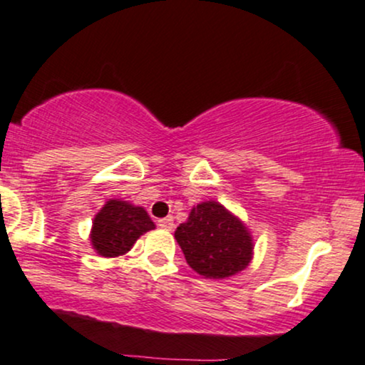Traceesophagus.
I'll list each match as a JSON object with an SVG mask.
<instances>
[{
	"label": "esophagus",
	"mask_w": 365,
	"mask_h": 365,
	"mask_svg": "<svg viewBox=\"0 0 365 365\" xmlns=\"http://www.w3.org/2000/svg\"><path fill=\"white\" fill-rule=\"evenodd\" d=\"M157 225L160 227V229H164V230H173V229H174V220H173V217L160 218V220L157 222Z\"/></svg>",
	"instance_id": "1"
}]
</instances>
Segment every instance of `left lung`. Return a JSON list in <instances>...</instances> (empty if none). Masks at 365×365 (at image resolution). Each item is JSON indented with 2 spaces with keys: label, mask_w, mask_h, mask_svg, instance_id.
Here are the masks:
<instances>
[{
  "label": "left lung",
  "mask_w": 365,
  "mask_h": 365,
  "mask_svg": "<svg viewBox=\"0 0 365 365\" xmlns=\"http://www.w3.org/2000/svg\"><path fill=\"white\" fill-rule=\"evenodd\" d=\"M175 241L187 264L210 280H225L250 267L252 235L246 224L215 200L192 207L190 217L175 229Z\"/></svg>",
  "instance_id": "1"
}]
</instances>
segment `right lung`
Returning <instances> with one entry per match:
<instances>
[{
  "label": "right lung",
  "instance_id": "1",
  "mask_svg": "<svg viewBox=\"0 0 365 365\" xmlns=\"http://www.w3.org/2000/svg\"><path fill=\"white\" fill-rule=\"evenodd\" d=\"M155 229L143 207L124 200H109L93 217L90 242L98 256L118 258L135 246L140 235Z\"/></svg>",
  "mask_w": 365,
  "mask_h": 365
}]
</instances>
